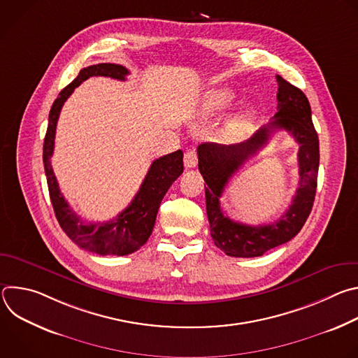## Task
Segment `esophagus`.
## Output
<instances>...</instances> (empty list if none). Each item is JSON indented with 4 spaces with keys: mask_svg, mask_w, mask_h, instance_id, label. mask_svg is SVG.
<instances>
[{
    "mask_svg": "<svg viewBox=\"0 0 358 358\" xmlns=\"http://www.w3.org/2000/svg\"><path fill=\"white\" fill-rule=\"evenodd\" d=\"M198 163V159H196V152L195 150H187V152L184 155V164H185V169H194Z\"/></svg>",
    "mask_w": 358,
    "mask_h": 358,
    "instance_id": "34e87169",
    "label": "esophagus"
}]
</instances>
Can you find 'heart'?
<instances>
[{"mask_svg": "<svg viewBox=\"0 0 358 358\" xmlns=\"http://www.w3.org/2000/svg\"><path fill=\"white\" fill-rule=\"evenodd\" d=\"M232 100V93L229 90H214L206 99V109L210 113H217L224 110ZM257 122V113L253 109H245L238 112L222 130V137L228 141H236L248 134Z\"/></svg>", "mask_w": 358, "mask_h": 358, "instance_id": "obj_1", "label": "heart"}]
</instances>
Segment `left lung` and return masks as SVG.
<instances>
[{
	"mask_svg": "<svg viewBox=\"0 0 358 358\" xmlns=\"http://www.w3.org/2000/svg\"><path fill=\"white\" fill-rule=\"evenodd\" d=\"M278 82V112L275 120L259 129L249 140L224 145L202 143L198 145V169L206 181V202L210 231L215 245L228 257L255 258L289 242L303 228L312 211L319 173V137L312 122V109L306 94L282 76ZM278 129L289 131L299 144V187L289 210L268 226H246L227 217L219 198L230 177L263 148Z\"/></svg>",
	"mask_w": 358,
	"mask_h": 358,
	"instance_id": "8db88e82",
	"label": "left lung"
}]
</instances>
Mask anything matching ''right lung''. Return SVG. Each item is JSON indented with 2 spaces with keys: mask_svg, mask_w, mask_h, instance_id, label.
I'll use <instances>...</instances> for the list:
<instances>
[{
  "mask_svg": "<svg viewBox=\"0 0 358 358\" xmlns=\"http://www.w3.org/2000/svg\"><path fill=\"white\" fill-rule=\"evenodd\" d=\"M127 75L129 71L124 66L116 64H97L83 68L76 79L65 89H62L54 101L52 108H50L49 123L43 140V167L48 189L61 228L76 245L93 253L103 255V257H106V255L123 257V255H129L140 249L147 242L152 228H155L159 207L166 192L184 170V155L181 150H177L171 152V155L163 156L152 162L138 192L130 202V206L116 218L108 222H85L69 207V203L59 189L52 166H50V157H52L55 144L57 123L61 109L75 87H78L90 76H109L113 79L126 80Z\"/></svg>",
  "mask_w": 358,
  "mask_h": 358,
  "instance_id": "right-lung-1",
  "label": "right lung"
}]
</instances>
